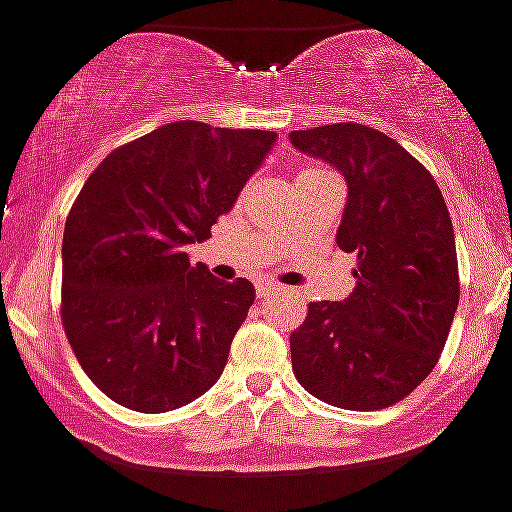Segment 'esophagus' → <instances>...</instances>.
Segmentation results:
<instances>
[{"instance_id":"esophagus-1","label":"esophagus","mask_w":512,"mask_h":512,"mask_svg":"<svg viewBox=\"0 0 512 512\" xmlns=\"http://www.w3.org/2000/svg\"><path fill=\"white\" fill-rule=\"evenodd\" d=\"M278 286L276 283H263V286H257V296H260V299H270V296L273 294H278Z\"/></svg>"}]
</instances>
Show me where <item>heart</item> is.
Segmentation results:
<instances>
[{
  "label": "heart",
  "instance_id": "1",
  "mask_svg": "<svg viewBox=\"0 0 512 512\" xmlns=\"http://www.w3.org/2000/svg\"><path fill=\"white\" fill-rule=\"evenodd\" d=\"M312 171H322V169H317V166H307V169H302V174H312Z\"/></svg>",
  "mask_w": 512,
  "mask_h": 512
}]
</instances>
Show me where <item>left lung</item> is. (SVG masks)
<instances>
[{
  "instance_id": "8db88e82",
  "label": "left lung",
  "mask_w": 512,
  "mask_h": 512,
  "mask_svg": "<svg viewBox=\"0 0 512 512\" xmlns=\"http://www.w3.org/2000/svg\"><path fill=\"white\" fill-rule=\"evenodd\" d=\"M291 143L346 179L336 239L356 252L349 299L309 302L291 333L294 375L338 409H388L435 369L461 299L448 205L435 176L367 124L296 130Z\"/></svg>"
}]
</instances>
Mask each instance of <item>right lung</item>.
<instances>
[{
	"label": "right lung",
	"mask_w": 512,
	"mask_h": 512,
	"mask_svg": "<svg viewBox=\"0 0 512 512\" xmlns=\"http://www.w3.org/2000/svg\"><path fill=\"white\" fill-rule=\"evenodd\" d=\"M276 132L171 122L98 163L64 223L62 328L103 395L140 414L195 401L221 377L255 302L190 265Z\"/></svg>",
	"instance_id": "obj_1"
}]
</instances>
